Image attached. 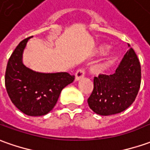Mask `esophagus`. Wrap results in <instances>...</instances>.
Listing matches in <instances>:
<instances>
[{"mask_svg": "<svg viewBox=\"0 0 150 150\" xmlns=\"http://www.w3.org/2000/svg\"><path fill=\"white\" fill-rule=\"evenodd\" d=\"M84 75H85V71L83 69H79L78 71H76L75 73V80L78 81L80 79H82L84 77Z\"/></svg>", "mask_w": 150, "mask_h": 150, "instance_id": "1", "label": "esophagus"}]
</instances>
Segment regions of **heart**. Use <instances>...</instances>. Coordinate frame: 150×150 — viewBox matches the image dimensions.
I'll use <instances>...</instances> for the list:
<instances>
[{
	"instance_id": "heart-1",
	"label": "heart",
	"mask_w": 150,
	"mask_h": 150,
	"mask_svg": "<svg viewBox=\"0 0 150 150\" xmlns=\"http://www.w3.org/2000/svg\"><path fill=\"white\" fill-rule=\"evenodd\" d=\"M103 49H104V48H103V47H101L99 51H100V52H103ZM112 59H113V53L109 52V53L107 54V55H106V57H105L104 62H103V66H108L110 62H112Z\"/></svg>"
}]
</instances>
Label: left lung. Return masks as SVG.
I'll use <instances>...</instances> for the list:
<instances>
[{"instance_id": "8db88e82", "label": "left lung", "mask_w": 150, "mask_h": 150, "mask_svg": "<svg viewBox=\"0 0 150 150\" xmlns=\"http://www.w3.org/2000/svg\"><path fill=\"white\" fill-rule=\"evenodd\" d=\"M140 82L139 59L130 47L114 74H100L93 78V90L88 98V106L95 113L102 116L120 113L135 101Z\"/></svg>"}]
</instances>
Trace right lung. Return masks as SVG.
<instances>
[{"mask_svg":"<svg viewBox=\"0 0 150 150\" xmlns=\"http://www.w3.org/2000/svg\"><path fill=\"white\" fill-rule=\"evenodd\" d=\"M21 41L8 61L5 83L11 102L22 112L32 117L52 111L62 90L75 79L67 72L40 73L23 64V52L28 39Z\"/></svg>","mask_w":150,"mask_h":150,"instance_id":"add662e5","label":"right lung"}]
</instances>
